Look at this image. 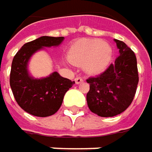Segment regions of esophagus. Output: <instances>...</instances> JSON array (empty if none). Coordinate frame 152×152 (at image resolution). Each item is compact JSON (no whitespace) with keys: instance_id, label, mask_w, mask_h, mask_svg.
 <instances>
[{"instance_id":"1","label":"esophagus","mask_w":152,"mask_h":152,"mask_svg":"<svg viewBox=\"0 0 152 152\" xmlns=\"http://www.w3.org/2000/svg\"><path fill=\"white\" fill-rule=\"evenodd\" d=\"M84 80H83V79L82 78H80V77H76L75 78V83L77 84V85H79V84H80V83H82Z\"/></svg>"}]
</instances>
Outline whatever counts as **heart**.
Instances as JSON below:
<instances>
[{
  "mask_svg": "<svg viewBox=\"0 0 152 152\" xmlns=\"http://www.w3.org/2000/svg\"><path fill=\"white\" fill-rule=\"evenodd\" d=\"M113 55V48L107 42L98 39H80L71 46L67 62L82 66L88 74L97 75L108 68Z\"/></svg>",
  "mask_w": 152,
  "mask_h": 152,
  "instance_id": "b5f03b06",
  "label": "heart"
}]
</instances>
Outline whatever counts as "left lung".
Returning <instances> with one entry per match:
<instances>
[{"mask_svg":"<svg viewBox=\"0 0 152 152\" xmlns=\"http://www.w3.org/2000/svg\"><path fill=\"white\" fill-rule=\"evenodd\" d=\"M119 56L108 69L87 80L90 85L87 94L89 110L100 117H113L131 104L138 84L137 61L126 44L114 39Z\"/></svg>","mask_w":152,"mask_h":152,"instance_id":"8db88e82","label":"left lung"}]
</instances>
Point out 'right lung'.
Returning <instances> with one entry per match:
<instances>
[{
	"label": "right lung",
	"instance_id": "right-lung-1",
	"mask_svg": "<svg viewBox=\"0 0 152 152\" xmlns=\"http://www.w3.org/2000/svg\"><path fill=\"white\" fill-rule=\"evenodd\" d=\"M64 37L41 36L26 43L13 58L10 84L18 105L26 113L37 117L55 114L61 107L65 93L75 81L62 77L57 72L47 77L35 78L29 72V62L38 51L56 48Z\"/></svg>",
	"mask_w": 152,
	"mask_h": 152
}]
</instances>
